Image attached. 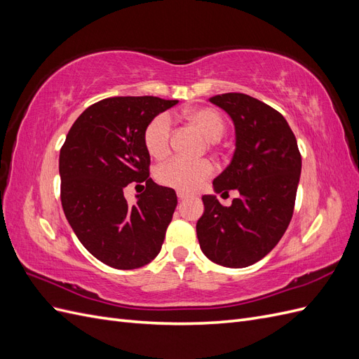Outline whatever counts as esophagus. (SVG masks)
<instances>
[{"label": "esophagus", "mask_w": 359, "mask_h": 359, "mask_svg": "<svg viewBox=\"0 0 359 359\" xmlns=\"http://www.w3.org/2000/svg\"><path fill=\"white\" fill-rule=\"evenodd\" d=\"M177 196H178V199H180V201H182V199H186V198H189V193H186V191H181V190H178V191H177Z\"/></svg>", "instance_id": "esophagus-1"}]
</instances>
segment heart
Wrapping results in <instances>:
<instances>
[{"label": "heart", "mask_w": 359, "mask_h": 359, "mask_svg": "<svg viewBox=\"0 0 359 359\" xmlns=\"http://www.w3.org/2000/svg\"><path fill=\"white\" fill-rule=\"evenodd\" d=\"M187 119L208 140H219L226 130L223 116L211 107H199L187 112ZM172 121L168 114L154 116L144 130V145L148 154L154 158H165L170 148ZM214 173L212 163L208 160L170 158L156 169V178L160 184L182 191H193Z\"/></svg>", "instance_id": "1"}]
</instances>
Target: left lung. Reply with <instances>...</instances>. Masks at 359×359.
Returning a JSON list of instances; mask_svg holds the SVG:
<instances>
[{"instance_id":"1","label":"left lung","mask_w":359,"mask_h":359,"mask_svg":"<svg viewBox=\"0 0 359 359\" xmlns=\"http://www.w3.org/2000/svg\"><path fill=\"white\" fill-rule=\"evenodd\" d=\"M211 103L229 114L236 148L231 165L214 180L215 193L238 190L223 206L212 194L202 196L205 211L196 224L203 255L227 268L256 264L285 235L295 208L301 175L297 137L285 116L241 93L214 95Z\"/></svg>"}]
</instances>
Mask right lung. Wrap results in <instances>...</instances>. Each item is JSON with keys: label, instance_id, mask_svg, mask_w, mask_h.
I'll return each mask as SVG.
<instances>
[{"label": "right lung", "instance_id": "add662e5", "mask_svg": "<svg viewBox=\"0 0 359 359\" xmlns=\"http://www.w3.org/2000/svg\"><path fill=\"white\" fill-rule=\"evenodd\" d=\"M177 103L153 95L109 97L86 107L61 147L64 214L82 245L112 268L149 264L165 240L178 201L175 190L149 178L144 130ZM130 182H146L135 205L123 198Z\"/></svg>", "mask_w": 359, "mask_h": 359}]
</instances>
